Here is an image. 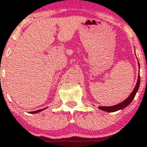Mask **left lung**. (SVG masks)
<instances>
[{"label": "left lung", "instance_id": "8db88e82", "mask_svg": "<svg viewBox=\"0 0 147 147\" xmlns=\"http://www.w3.org/2000/svg\"><path fill=\"white\" fill-rule=\"evenodd\" d=\"M138 65H139V70H140V64L139 62H138ZM140 73L139 75H138V82L136 83V86H135L134 89L132 91V92L131 93L129 97L126 98L125 100L123 101L122 102L119 103V104H117V105L115 106H99L98 109H100L103 111H106V112L108 113H112V112H115V111L122 110V109H124V108L126 107L127 106H129L131 102H132L133 99H134L135 96H136V93H137L138 89H139V86H140Z\"/></svg>", "mask_w": 147, "mask_h": 147}]
</instances>
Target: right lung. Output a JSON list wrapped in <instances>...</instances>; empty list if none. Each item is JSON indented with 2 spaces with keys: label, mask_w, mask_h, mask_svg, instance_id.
<instances>
[{
  "label": "right lung",
  "mask_w": 147,
  "mask_h": 147,
  "mask_svg": "<svg viewBox=\"0 0 147 147\" xmlns=\"http://www.w3.org/2000/svg\"><path fill=\"white\" fill-rule=\"evenodd\" d=\"M44 109H45H45H39V110H37V111H32V112H30V113H39V112H41V111H43Z\"/></svg>",
  "instance_id": "add662e5"
}]
</instances>
